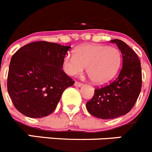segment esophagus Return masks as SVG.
Segmentation results:
<instances>
[{
  "instance_id": "esophagus-1",
  "label": "esophagus",
  "mask_w": 152,
  "mask_h": 152,
  "mask_svg": "<svg viewBox=\"0 0 152 152\" xmlns=\"http://www.w3.org/2000/svg\"><path fill=\"white\" fill-rule=\"evenodd\" d=\"M74 86L76 87H81V86H83V84L82 83H79V82H75Z\"/></svg>"
}]
</instances>
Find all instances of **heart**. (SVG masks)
Segmentation results:
<instances>
[{
	"instance_id": "b5f03b06",
	"label": "heart",
	"mask_w": 152,
	"mask_h": 152,
	"mask_svg": "<svg viewBox=\"0 0 152 152\" xmlns=\"http://www.w3.org/2000/svg\"><path fill=\"white\" fill-rule=\"evenodd\" d=\"M121 63V52L117 48L100 44H86L78 47L74 55H66L63 69L69 76L86 72L93 83L103 84L115 77Z\"/></svg>"
}]
</instances>
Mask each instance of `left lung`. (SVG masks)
I'll return each instance as SVG.
<instances>
[{
  "label": "left lung",
  "mask_w": 152,
  "mask_h": 152,
  "mask_svg": "<svg viewBox=\"0 0 152 152\" xmlns=\"http://www.w3.org/2000/svg\"><path fill=\"white\" fill-rule=\"evenodd\" d=\"M117 44L122 54V68L110 84L94 89V94L86 103L92 115L101 119H112L126 115L134 107L142 88V69L140 59L122 40H111Z\"/></svg>",
  "instance_id": "1"
}]
</instances>
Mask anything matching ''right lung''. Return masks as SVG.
<instances>
[{
  "label": "right lung",
  "instance_id": "add662e5",
  "mask_svg": "<svg viewBox=\"0 0 152 152\" xmlns=\"http://www.w3.org/2000/svg\"><path fill=\"white\" fill-rule=\"evenodd\" d=\"M69 48L37 41L12 55L7 91L18 112L30 118H42L54 112L65 89L75 83L61 69Z\"/></svg>",
  "mask_w": 152,
  "mask_h": 152
}]
</instances>
